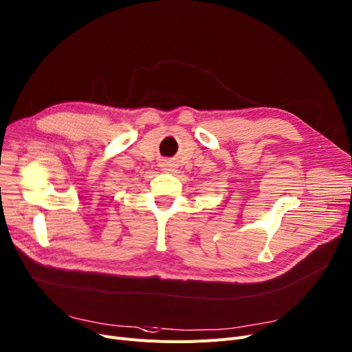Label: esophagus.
Wrapping results in <instances>:
<instances>
[{
    "instance_id": "34e87169",
    "label": "esophagus",
    "mask_w": 352,
    "mask_h": 352,
    "mask_svg": "<svg viewBox=\"0 0 352 352\" xmlns=\"http://www.w3.org/2000/svg\"><path fill=\"white\" fill-rule=\"evenodd\" d=\"M161 168H162V171L170 173V171H174V170H175V164H174L171 160H164V161L161 162Z\"/></svg>"
}]
</instances>
